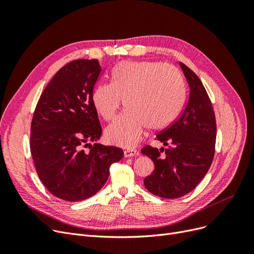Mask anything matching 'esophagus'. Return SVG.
I'll use <instances>...</instances> for the list:
<instances>
[{
    "label": "esophagus",
    "mask_w": 254,
    "mask_h": 254,
    "mask_svg": "<svg viewBox=\"0 0 254 254\" xmlns=\"http://www.w3.org/2000/svg\"><path fill=\"white\" fill-rule=\"evenodd\" d=\"M135 155H137V151L134 148H129V149H125L124 150V156L125 158H130V157H134Z\"/></svg>",
    "instance_id": "1"
}]
</instances>
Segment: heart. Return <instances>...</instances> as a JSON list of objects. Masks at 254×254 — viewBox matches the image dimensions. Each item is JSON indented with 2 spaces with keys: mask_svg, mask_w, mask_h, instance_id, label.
I'll return each mask as SVG.
<instances>
[{
  "mask_svg": "<svg viewBox=\"0 0 254 254\" xmlns=\"http://www.w3.org/2000/svg\"><path fill=\"white\" fill-rule=\"evenodd\" d=\"M186 86L174 65L156 61L125 60L111 73V83H99L92 93L97 113L112 121L123 101L127 110L106 129L109 143L130 148L139 142L145 127L162 130L178 118Z\"/></svg>",
  "mask_w": 254,
  "mask_h": 254,
  "instance_id": "heart-1",
  "label": "heart"
}]
</instances>
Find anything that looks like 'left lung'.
<instances>
[{
  "label": "left lung",
  "mask_w": 254,
  "mask_h": 254,
  "mask_svg": "<svg viewBox=\"0 0 254 254\" xmlns=\"http://www.w3.org/2000/svg\"><path fill=\"white\" fill-rule=\"evenodd\" d=\"M190 86V95L180 117L157 135L167 148H142L155 164L144 179L151 194L168 199L180 198L193 190L209 171L215 153L216 120L211 99L198 76L180 63ZM164 151L166 156L160 157Z\"/></svg>",
  "instance_id": "obj_1"
}]
</instances>
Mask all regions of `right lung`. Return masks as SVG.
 I'll list each match as a JSON object with an SVG mask.
<instances>
[{"instance_id": "right-lung-1", "label": "right lung", "mask_w": 254, "mask_h": 254, "mask_svg": "<svg viewBox=\"0 0 254 254\" xmlns=\"http://www.w3.org/2000/svg\"><path fill=\"white\" fill-rule=\"evenodd\" d=\"M102 72L97 59H77L55 74L38 101L30 125V152L43 186L65 201L95 195L112 163L124 157L115 146L91 145L102 135L92 93ZM88 145L86 152L82 147Z\"/></svg>"}]
</instances>
